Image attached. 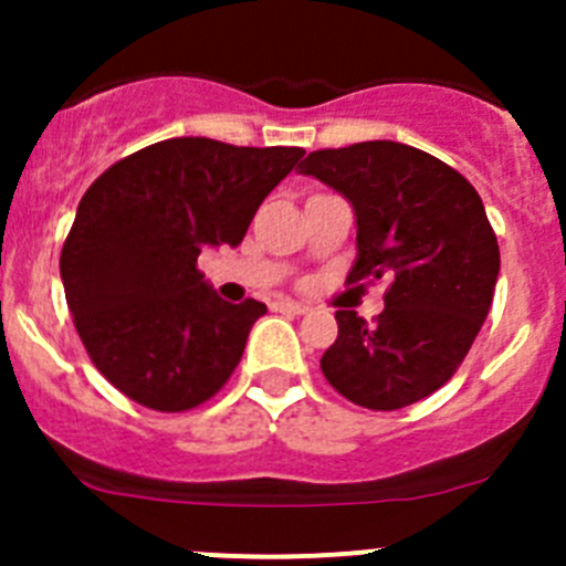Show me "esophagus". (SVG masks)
Masks as SVG:
<instances>
[{"instance_id": "obj_1", "label": "esophagus", "mask_w": 566, "mask_h": 566, "mask_svg": "<svg viewBox=\"0 0 566 566\" xmlns=\"http://www.w3.org/2000/svg\"><path fill=\"white\" fill-rule=\"evenodd\" d=\"M274 312H286V314H306L308 306L303 303H294V300H274L272 303Z\"/></svg>"}]
</instances>
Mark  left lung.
Segmentation results:
<instances>
[{
	"mask_svg": "<svg viewBox=\"0 0 566 566\" xmlns=\"http://www.w3.org/2000/svg\"><path fill=\"white\" fill-rule=\"evenodd\" d=\"M300 172L343 192L357 214L345 283L391 280L374 326L339 308L319 368L371 411L431 397L468 357L496 292L499 243L482 198L453 167L397 142L317 149Z\"/></svg>",
	"mask_w": 566,
	"mask_h": 566,
	"instance_id": "1",
	"label": "left lung"
}]
</instances>
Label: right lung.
Segmentation results:
<instances>
[{"instance_id": "1", "label": "right lung", "mask_w": 566, "mask_h": 566, "mask_svg": "<svg viewBox=\"0 0 566 566\" xmlns=\"http://www.w3.org/2000/svg\"><path fill=\"white\" fill-rule=\"evenodd\" d=\"M303 153L167 138L90 184L59 269L90 359L124 397L181 413L227 385L266 306L218 297L198 254L238 247Z\"/></svg>"}]
</instances>
